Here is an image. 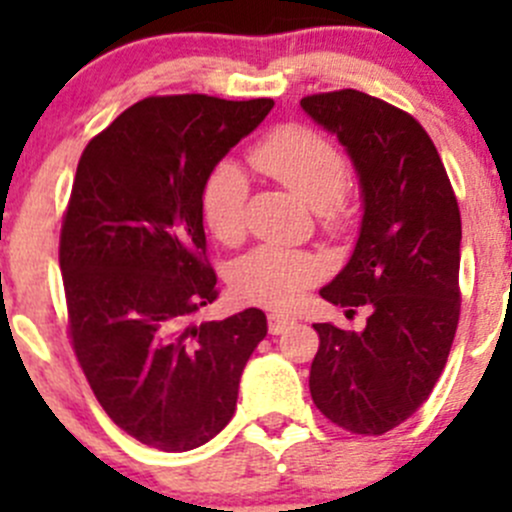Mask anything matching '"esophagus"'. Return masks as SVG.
<instances>
[{
	"instance_id": "esophagus-1",
	"label": "esophagus",
	"mask_w": 512,
	"mask_h": 512,
	"mask_svg": "<svg viewBox=\"0 0 512 512\" xmlns=\"http://www.w3.org/2000/svg\"><path fill=\"white\" fill-rule=\"evenodd\" d=\"M294 324L292 317H287V314H277L272 312L270 317H267V327H270V334H282L285 329H289Z\"/></svg>"
}]
</instances>
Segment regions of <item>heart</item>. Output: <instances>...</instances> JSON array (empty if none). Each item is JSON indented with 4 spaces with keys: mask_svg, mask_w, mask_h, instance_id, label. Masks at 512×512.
I'll list each match as a JSON object with an SVG mask.
<instances>
[{
    "mask_svg": "<svg viewBox=\"0 0 512 512\" xmlns=\"http://www.w3.org/2000/svg\"><path fill=\"white\" fill-rule=\"evenodd\" d=\"M250 160L312 210L332 218L347 185L342 153L324 136L304 126H282L252 148ZM247 178L232 160H223L203 185V218L225 245H237L245 235ZM324 275L322 260L309 252L262 245L242 257L232 270V289L242 302L260 307H289Z\"/></svg>",
    "mask_w": 512,
    "mask_h": 512,
    "instance_id": "b5f03b06",
    "label": "heart"
}]
</instances>
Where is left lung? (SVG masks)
Masks as SVG:
<instances>
[{
  "label": "left lung",
  "instance_id": "1",
  "mask_svg": "<svg viewBox=\"0 0 512 512\" xmlns=\"http://www.w3.org/2000/svg\"><path fill=\"white\" fill-rule=\"evenodd\" d=\"M299 106L342 143L361 195L352 257L319 294L371 312L361 332L314 324L309 391L329 421L381 436L428 399L446 366L461 312V213L436 146L409 113L354 89Z\"/></svg>",
  "mask_w": 512,
  "mask_h": 512
}]
</instances>
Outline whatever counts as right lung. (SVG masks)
Returning a JSON list of instances; mask_svg holds the SVG:
<instances>
[{
    "label": "right lung",
    "mask_w": 512,
    "mask_h": 512,
    "mask_svg": "<svg viewBox=\"0 0 512 512\" xmlns=\"http://www.w3.org/2000/svg\"><path fill=\"white\" fill-rule=\"evenodd\" d=\"M272 98H143L86 146L61 227L74 352L118 428L168 453L198 448L235 414L267 337L262 309L198 322L218 297L205 262L203 185Z\"/></svg>",
    "instance_id": "add662e5"
}]
</instances>
